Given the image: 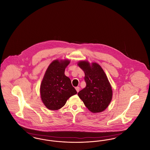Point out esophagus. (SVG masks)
I'll use <instances>...</instances> for the list:
<instances>
[{
    "mask_svg": "<svg viewBox=\"0 0 150 150\" xmlns=\"http://www.w3.org/2000/svg\"><path fill=\"white\" fill-rule=\"evenodd\" d=\"M75 89H76V92L78 93L79 92V90H80V88H79V86L76 87V88H75Z\"/></svg>",
    "mask_w": 150,
    "mask_h": 150,
    "instance_id": "esophagus-1",
    "label": "esophagus"
}]
</instances>
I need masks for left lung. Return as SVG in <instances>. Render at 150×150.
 Here are the masks:
<instances>
[{"instance_id": "1", "label": "left lung", "mask_w": 150, "mask_h": 150, "mask_svg": "<svg viewBox=\"0 0 150 150\" xmlns=\"http://www.w3.org/2000/svg\"><path fill=\"white\" fill-rule=\"evenodd\" d=\"M78 65L85 74L86 86L78 96L93 113L101 112L109 106L112 98L111 84L102 67L96 62L81 60Z\"/></svg>"}]
</instances>
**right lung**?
Listing matches in <instances>:
<instances>
[{
  "mask_svg": "<svg viewBox=\"0 0 150 150\" xmlns=\"http://www.w3.org/2000/svg\"><path fill=\"white\" fill-rule=\"evenodd\" d=\"M70 63L68 59H55L44 74L40 87V97L44 106L50 110L60 109L70 97L77 93L71 80L64 75Z\"/></svg>",
  "mask_w": 150,
  "mask_h": 150,
  "instance_id": "add662e5",
  "label": "right lung"
}]
</instances>
